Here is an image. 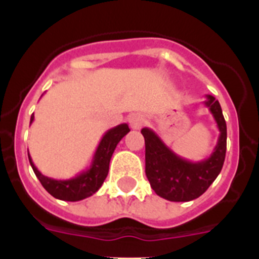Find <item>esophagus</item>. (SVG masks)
<instances>
[{
	"instance_id": "esophagus-1",
	"label": "esophagus",
	"mask_w": 259,
	"mask_h": 259,
	"mask_svg": "<svg viewBox=\"0 0 259 259\" xmlns=\"http://www.w3.org/2000/svg\"><path fill=\"white\" fill-rule=\"evenodd\" d=\"M128 122H130L132 130H140L144 124V119L140 114H132L130 119H128Z\"/></svg>"
}]
</instances>
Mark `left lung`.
Here are the masks:
<instances>
[{"label": "left lung", "mask_w": 259, "mask_h": 259, "mask_svg": "<svg viewBox=\"0 0 259 259\" xmlns=\"http://www.w3.org/2000/svg\"><path fill=\"white\" fill-rule=\"evenodd\" d=\"M209 109L219 130L218 143L207 158L192 162L176 154L150 128H143L145 139V174L153 191L164 200L185 202L206 192L221 172L227 149V125L218 100L206 95Z\"/></svg>", "instance_id": "obj_1"}]
</instances>
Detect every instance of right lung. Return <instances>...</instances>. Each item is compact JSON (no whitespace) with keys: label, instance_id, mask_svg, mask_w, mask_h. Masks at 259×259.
I'll return each mask as SVG.
<instances>
[{"label":"right lung","instance_id":"1","mask_svg":"<svg viewBox=\"0 0 259 259\" xmlns=\"http://www.w3.org/2000/svg\"><path fill=\"white\" fill-rule=\"evenodd\" d=\"M33 119H35V116L32 114L31 123L33 122ZM128 132H130V128H128L127 123H122V124L110 128L109 131L105 132L101 141L98 144L97 149H96L91 166L71 179L57 180L42 175L37 170V167L33 164L31 155L28 153L29 163H31L32 170L37 176V179L40 180L42 187L52 194L53 197L62 201H72V202L84 200L87 197H91L92 194H95L98 189L101 188V185L104 184L107 174H109L111 155H113L119 141L122 140Z\"/></svg>","mask_w":259,"mask_h":259}]
</instances>
